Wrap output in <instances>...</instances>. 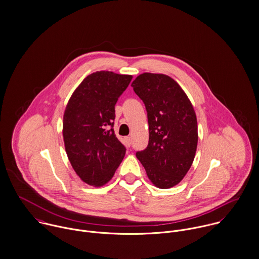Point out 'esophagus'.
Returning a JSON list of instances; mask_svg holds the SVG:
<instances>
[{
  "instance_id": "34e87169",
  "label": "esophagus",
  "mask_w": 259,
  "mask_h": 259,
  "mask_svg": "<svg viewBox=\"0 0 259 259\" xmlns=\"http://www.w3.org/2000/svg\"><path fill=\"white\" fill-rule=\"evenodd\" d=\"M124 142H125V144L130 147L131 144H132V139H131V137H126V138L124 139Z\"/></svg>"
}]
</instances>
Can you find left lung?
Segmentation results:
<instances>
[{"mask_svg": "<svg viewBox=\"0 0 259 259\" xmlns=\"http://www.w3.org/2000/svg\"><path fill=\"white\" fill-rule=\"evenodd\" d=\"M148 112L149 144L137 153L148 178L158 188L177 185L195 157L198 134L193 106L171 77L144 73L132 83Z\"/></svg>", "mask_w": 259, "mask_h": 259, "instance_id": "1", "label": "left lung"}]
</instances>
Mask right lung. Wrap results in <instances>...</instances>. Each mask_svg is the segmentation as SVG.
Masks as SVG:
<instances>
[{
	"instance_id": "1",
	"label": "right lung",
	"mask_w": 259,
	"mask_h": 259,
	"mask_svg": "<svg viewBox=\"0 0 259 259\" xmlns=\"http://www.w3.org/2000/svg\"><path fill=\"white\" fill-rule=\"evenodd\" d=\"M132 79V75L95 72L81 82L66 106L65 149L73 169L89 185L106 184L125 155L112 127L114 105Z\"/></svg>"
}]
</instances>
